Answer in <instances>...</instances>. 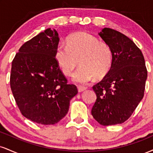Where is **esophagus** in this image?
Masks as SVG:
<instances>
[{
	"instance_id": "34e87169",
	"label": "esophagus",
	"mask_w": 153,
	"mask_h": 153,
	"mask_svg": "<svg viewBox=\"0 0 153 153\" xmlns=\"http://www.w3.org/2000/svg\"><path fill=\"white\" fill-rule=\"evenodd\" d=\"M87 89L86 87H81V86H79L78 87V92H82V91H85Z\"/></svg>"
}]
</instances>
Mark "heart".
Masks as SVG:
<instances>
[{
	"mask_svg": "<svg viewBox=\"0 0 153 153\" xmlns=\"http://www.w3.org/2000/svg\"><path fill=\"white\" fill-rule=\"evenodd\" d=\"M54 57L66 75L73 73L80 59L81 66L73 75V82L78 84H86L94 78H104L113 62L109 45L85 31L71 35L67 39V45L59 44L56 47Z\"/></svg>",
	"mask_w": 153,
	"mask_h": 153,
	"instance_id": "obj_1",
	"label": "heart"
}]
</instances>
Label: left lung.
<instances>
[{"mask_svg": "<svg viewBox=\"0 0 153 153\" xmlns=\"http://www.w3.org/2000/svg\"><path fill=\"white\" fill-rule=\"evenodd\" d=\"M99 35L111 49L113 62L93 86L97 99L91 114L101 125H115L127 120L143 99L147 71L141 50L129 37L109 28Z\"/></svg>", "mask_w": 153, "mask_h": 153, "instance_id": "left-lung-1", "label": "left lung"}]
</instances>
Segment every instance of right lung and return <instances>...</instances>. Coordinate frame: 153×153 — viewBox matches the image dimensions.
Returning a JSON list of instances; mask_svg holds the SVG:
<instances>
[{
	"instance_id": "1",
	"label": "right lung",
	"mask_w": 153,
	"mask_h": 153,
	"mask_svg": "<svg viewBox=\"0 0 153 153\" xmlns=\"http://www.w3.org/2000/svg\"><path fill=\"white\" fill-rule=\"evenodd\" d=\"M59 35L50 28L26 42L12 62L10 84L21 112L38 124H54L65 117L78 94L54 57Z\"/></svg>"
}]
</instances>
